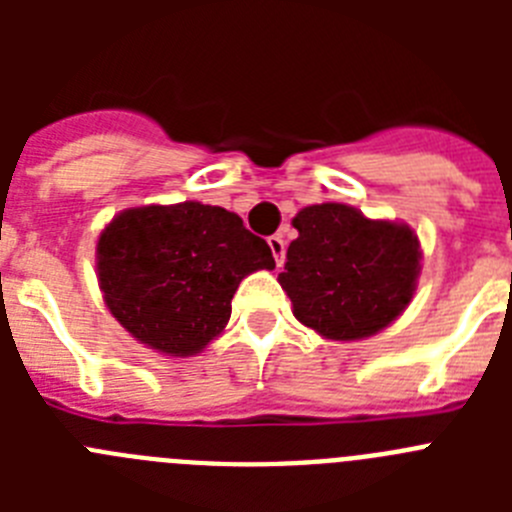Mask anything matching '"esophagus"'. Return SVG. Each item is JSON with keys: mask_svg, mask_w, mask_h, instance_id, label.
Masks as SVG:
<instances>
[{"mask_svg": "<svg viewBox=\"0 0 512 512\" xmlns=\"http://www.w3.org/2000/svg\"><path fill=\"white\" fill-rule=\"evenodd\" d=\"M269 248H271V253H274V261H277V266H282L284 256H287V243H284L282 235H271Z\"/></svg>", "mask_w": 512, "mask_h": 512, "instance_id": "esophagus-1", "label": "esophagus"}]
</instances>
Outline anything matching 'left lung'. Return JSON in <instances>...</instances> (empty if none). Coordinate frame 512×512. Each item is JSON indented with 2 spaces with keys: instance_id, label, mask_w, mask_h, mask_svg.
<instances>
[{
  "instance_id": "obj_1",
  "label": "left lung",
  "mask_w": 512,
  "mask_h": 512,
  "mask_svg": "<svg viewBox=\"0 0 512 512\" xmlns=\"http://www.w3.org/2000/svg\"><path fill=\"white\" fill-rule=\"evenodd\" d=\"M292 225L300 235L279 284L302 325L330 341H359L410 305L423 259L410 225L372 220L341 202L305 207Z\"/></svg>"
}]
</instances>
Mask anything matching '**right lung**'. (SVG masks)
I'll list each match as a JSON object with an SVG mask.
<instances>
[{"label": "right lung", "instance_id": "1", "mask_svg": "<svg viewBox=\"0 0 512 512\" xmlns=\"http://www.w3.org/2000/svg\"><path fill=\"white\" fill-rule=\"evenodd\" d=\"M274 266L235 212L194 200L128 207L97 241L104 305L135 341L182 359L223 333L238 284Z\"/></svg>", "mask_w": 512, "mask_h": 512}]
</instances>
